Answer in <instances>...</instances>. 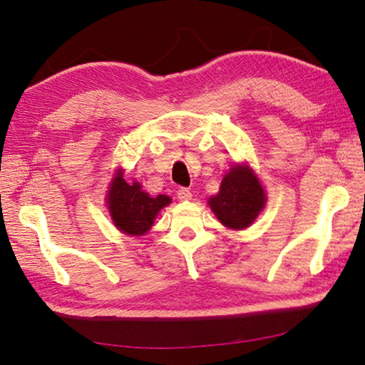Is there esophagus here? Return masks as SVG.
I'll list each match as a JSON object with an SVG mask.
<instances>
[{"label": "esophagus", "instance_id": "1", "mask_svg": "<svg viewBox=\"0 0 365 365\" xmlns=\"http://www.w3.org/2000/svg\"><path fill=\"white\" fill-rule=\"evenodd\" d=\"M177 197L180 201H190L191 200V191L188 188H178L177 190Z\"/></svg>", "mask_w": 365, "mask_h": 365}]
</instances>
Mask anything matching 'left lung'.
I'll list each match as a JSON object with an SVG mask.
<instances>
[{
  "label": "left lung",
  "instance_id": "left-lung-1",
  "mask_svg": "<svg viewBox=\"0 0 365 365\" xmlns=\"http://www.w3.org/2000/svg\"><path fill=\"white\" fill-rule=\"evenodd\" d=\"M265 193L257 177L246 165H237L224 177L217 196L209 200V206L217 219L228 228H246L262 211Z\"/></svg>",
  "mask_w": 365,
  "mask_h": 365
}]
</instances>
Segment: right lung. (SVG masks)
Masks as SVG:
<instances>
[{"label": "right lung", "mask_w": 365, "mask_h": 365, "mask_svg": "<svg viewBox=\"0 0 365 365\" xmlns=\"http://www.w3.org/2000/svg\"><path fill=\"white\" fill-rule=\"evenodd\" d=\"M170 202V197L158 195L151 197L141 190L140 183H127L122 174L110 183L108 206L110 217L120 232L128 235H143L154 224L158 212Z\"/></svg>", "instance_id": "1"}]
</instances>
